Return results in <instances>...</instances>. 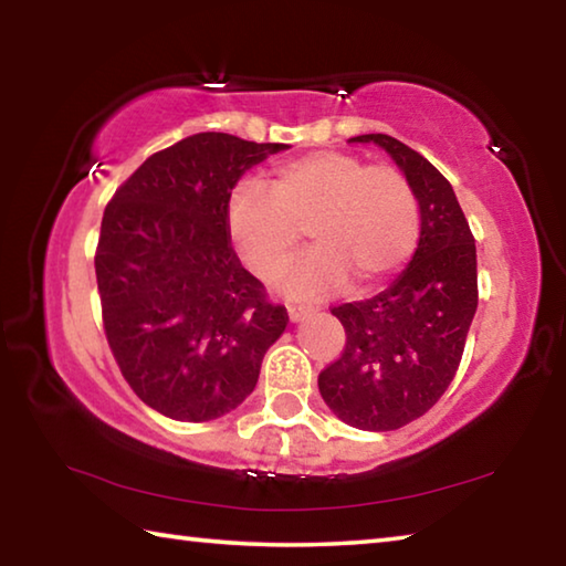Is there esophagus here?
Returning <instances> with one entry per match:
<instances>
[{
  "instance_id": "esophagus-1",
  "label": "esophagus",
  "mask_w": 566,
  "mask_h": 566,
  "mask_svg": "<svg viewBox=\"0 0 566 566\" xmlns=\"http://www.w3.org/2000/svg\"><path fill=\"white\" fill-rule=\"evenodd\" d=\"M286 314H290V322H302L306 317L304 306H286Z\"/></svg>"
}]
</instances>
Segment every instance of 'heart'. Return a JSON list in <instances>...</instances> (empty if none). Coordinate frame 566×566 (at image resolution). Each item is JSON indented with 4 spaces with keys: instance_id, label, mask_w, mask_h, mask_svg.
Returning <instances> with one entry per match:
<instances>
[{
    "instance_id": "heart-1",
    "label": "heart",
    "mask_w": 566,
    "mask_h": 566,
    "mask_svg": "<svg viewBox=\"0 0 566 566\" xmlns=\"http://www.w3.org/2000/svg\"><path fill=\"white\" fill-rule=\"evenodd\" d=\"M224 227L239 262L260 280L284 270L304 227L314 247L286 272L282 292L322 300L349 282L367 292L391 280L417 249L419 205L397 169L324 149L276 165L270 189L239 181Z\"/></svg>"
}]
</instances>
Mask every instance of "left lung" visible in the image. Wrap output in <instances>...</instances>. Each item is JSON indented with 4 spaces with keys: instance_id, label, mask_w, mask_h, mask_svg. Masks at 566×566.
Instances as JSON below:
<instances>
[{
    "instance_id": "8db88e82",
    "label": "left lung",
    "mask_w": 566,
    "mask_h": 566,
    "mask_svg": "<svg viewBox=\"0 0 566 566\" xmlns=\"http://www.w3.org/2000/svg\"><path fill=\"white\" fill-rule=\"evenodd\" d=\"M349 142L395 159L419 202L421 232L407 270L385 292L332 310L347 347L319 375V395L344 424L391 432L452 385L476 312V247L452 185L419 151L389 134Z\"/></svg>"
}]
</instances>
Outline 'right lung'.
Segmentation results:
<instances>
[{
	"label": "right lung",
	"instance_id": "right-lung-1",
	"mask_svg": "<svg viewBox=\"0 0 566 566\" xmlns=\"http://www.w3.org/2000/svg\"><path fill=\"white\" fill-rule=\"evenodd\" d=\"M282 149L191 134L151 155L104 209L94 256L104 332L134 395L169 419L209 421L242 405L290 322L224 227L229 191Z\"/></svg>",
	"mask_w": 566,
	"mask_h": 566
}]
</instances>
